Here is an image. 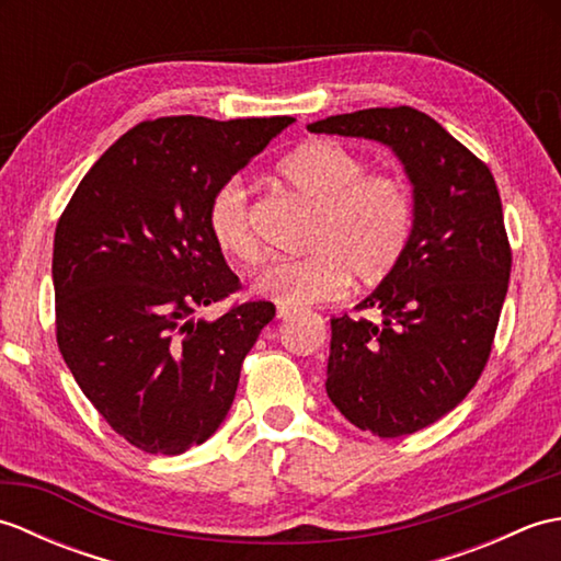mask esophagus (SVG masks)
Segmentation results:
<instances>
[{"instance_id": "34e87169", "label": "esophagus", "mask_w": 561, "mask_h": 561, "mask_svg": "<svg viewBox=\"0 0 561 561\" xmlns=\"http://www.w3.org/2000/svg\"><path fill=\"white\" fill-rule=\"evenodd\" d=\"M296 313H299V311H296V308H284V306L277 308V318L279 320H291V318H296Z\"/></svg>"}]
</instances>
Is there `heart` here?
<instances>
[{
  "label": "heart",
  "mask_w": 561,
  "mask_h": 561,
  "mask_svg": "<svg viewBox=\"0 0 561 561\" xmlns=\"http://www.w3.org/2000/svg\"><path fill=\"white\" fill-rule=\"evenodd\" d=\"M277 175L313 205L308 255L274 260L253 289L284 308L337 299L356 284L383 282L398 267L412 236V197L396 178L366 175L362 157L340 141L311 139L277 165ZM207 224L214 243L229 257L253 265L260 243L250 224L241 178L219 185L209 199Z\"/></svg>",
  "instance_id": "heart-1"
}]
</instances>
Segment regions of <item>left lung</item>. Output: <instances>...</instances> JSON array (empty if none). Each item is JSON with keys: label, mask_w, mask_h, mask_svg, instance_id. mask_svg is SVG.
<instances>
[{"label": "left lung", "mask_w": 561, "mask_h": 561, "mask_svg": "<svg viewBox=\"0 0 561 561\" xmlns=\"http://www.w3.org/2000/svg\"><path fill=\"white\" fill-rule=\"evenodd\" d=\"M308 129L378 141L412 185L408 250L356 306L378 308L380 323L330 320L325 390L362 432L414 434L462 402L490 359L511 274L494 175L410 105L330 115Z\"/></svg>", "instance_id": "obj_1"}]
</instances>
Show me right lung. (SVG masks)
<instances>
[{
  "mask_svg": "<svg viewBox=\"0 0 561 561\" xmlns=\"http://www.w3.org/2000/svg\"><path fill=\"white\" fill-rule=\"evenodd\" d=\"M294 117L175 115L123 135L83 175L53 248L57 344L93 408L129 444L181 456L229 414L245 354L274 318L250 301L199 306L241 284L207 209Z\"/></svg>",
  "mask_w": 561,
  "mask_h": 561,
  "instance_id": "add662e5",
  "label": "right lung"
}]
</instances>
